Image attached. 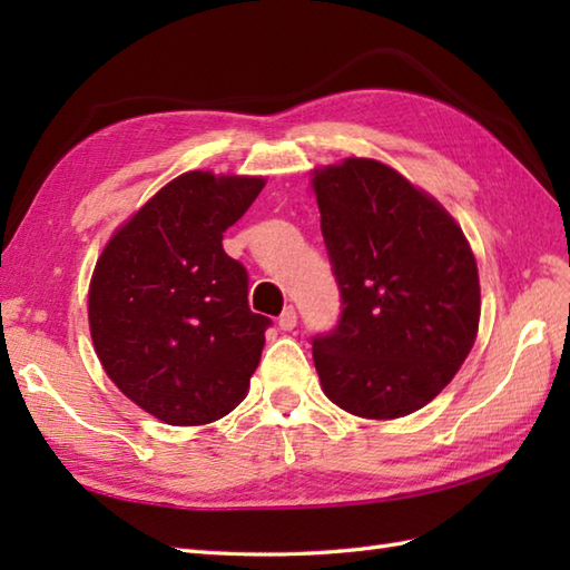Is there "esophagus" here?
Instances as JSON below:
<instances>
[{
	"label": "esophagus",
	"instance_id": "obj_1",
	"mask_svg": "<svg viewBox=\"0 0 570 570\" xmlns=\"http://www.w3.org/2000/svg\"><path fill=\"white\" fill-rule=\"evenodd\" d=\"M296 308L294 306H286L282 316H278V328L282 331H294L296 328Z\"/></svg>",
	"mask_w": 570,
	"mask_h": 570
}]
</instances>
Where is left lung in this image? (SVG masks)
<instances>
[{
    "label": "left lung",
    "mask_w": 570,
    "mask_h": 570,
    "mask_svg": "<svg viewBox=\"0 0 570 570\" xmlns=\"http://www.w3.org/2000/svg\"><path fill=\"white\" fill-rule=\"evenodd\" d=\"M343 313L313 337L325 396L362 419L426 406L463 365L480 278L463 229L429 193L374 159L313 171Z\"/></svg>",
    "instance_id": "8db88e82"
}]
</instances>
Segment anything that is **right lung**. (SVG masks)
Listing matches in <instances>:
<instances>
[{"instance_id": "add662e5", "label": "right lung", "mask_w": 570, "mask_h": 570, "mask_svg": "<svg viewBox=\"0 0 570 570\" xmlns=\"http://www.w3.org/2000/svg\"><path fill=\"white\" fill-rule=\"evenodd\" d=\"M264 188L257 176L188 171L107 242L88 318L119 392L171 426H200L247 396L272 321L247 304V269L223 233Z\"/></svg>"}]
</instances>
